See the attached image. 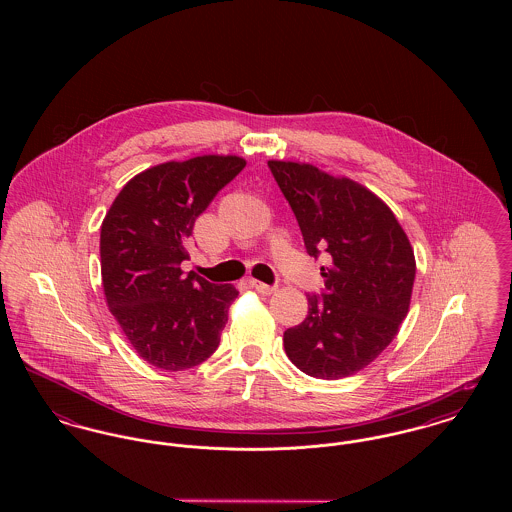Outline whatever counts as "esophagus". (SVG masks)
Instances as JSON below:
<instances>
[{"instance_id":"1","label":"esophagus","mask_w":512,"mask_h":512,"mask_svg":"<svg viewBox=\"0 0 512 512\" xmlns=\"http://www.w3.org/2000/svg\"><path fill=\"white\" fill-rule=\"evenodd\" d=\"M251 286H253L257 292L263 293V295H270V293H274L278 290L276 286H268V284L261 282V280H251Z\"/></svg>"}]
</instances>
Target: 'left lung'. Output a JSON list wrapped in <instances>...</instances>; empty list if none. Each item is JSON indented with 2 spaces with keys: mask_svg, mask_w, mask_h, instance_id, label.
Here are the masks:
<instances>
[{
  "mask_svg": "<svg viewBox=\"0 0 512 512\" xmlns=\"http://www.w3.org/2000/svg\"><path fill=\"white\" fill-rule=\"evenodd\" d=\"M292 205L307 253L330 255L326 292L284 332L293 365L338 380L370 365L397 336L413 295V245L390 207L363 184L299 161H268Z\"/></svg>",
  "mask_w": 512,
  "mask_h": 512,
  "instance_id": "1",
  "label": "left lung"
}]
</instances>
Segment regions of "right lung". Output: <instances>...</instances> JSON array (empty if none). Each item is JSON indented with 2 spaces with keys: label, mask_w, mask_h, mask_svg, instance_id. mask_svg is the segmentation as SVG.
Masks as SVG:
<instances>
[{
  "label": "right lung",
  "mask_w": 512,
  "mask_h": 512,
  "mask_svg": "<svg viewBox=\"0 0 512 512\" xmlns=\"http://www.w3.org/2000/svg\"><path fill=\"white\" fill-rule=\"evenodd\" d=\"M238 155L167 161L130 178L101 222L99 255L107 307L149 365L186 370L219 347L232 284L217 286L180 263L195 219L238 172Z\"/></svg>",
  "instance_id": "obj_1"
}]
</instances>
